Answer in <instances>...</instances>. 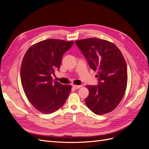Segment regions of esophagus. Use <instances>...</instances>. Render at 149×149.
<instances>
[{
  "label": "esophagus",
  "instance_id": "obj_1",
  "mask_svg": "<svg viewBox=\"0 0 149 149\" xmlns=\"http://www.w3.org/2000/svg\"><path fill=\"white\" fill-rule=\"evenodd\" d=\"M73 88L77 89L80 88L81 87H82V85H74V84H73Z\"/></svg>",
  "mask_w": 149,
  "mask_h": 149
}]
</instances>
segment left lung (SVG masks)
Segmentation results:
<instances>
[{"label": "left lung", "mask_w": 149, "mask_h": 149, "mask_svg": "<svg viewBox=\"0 0 149 149\" xmlns=\"http://www.w3.org/2000/svg\"><path fill=\"white\" fill-rule=\"evenodd\" d=\"M75 43L89 67L97 71L98 85L86 86L89 90L86 104L97 115L109 113L118 106L127 87V65L123 53L114 43L97 38Z\"/></svg>", "instance_id": "1"}]
</instances>
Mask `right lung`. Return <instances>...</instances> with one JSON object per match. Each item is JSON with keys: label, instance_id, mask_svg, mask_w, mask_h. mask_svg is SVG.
<instances>
[{"label": "right lung", "instance_id": "1", "mask_svg": "<svg viewBox=\"0 0 149 149\" xmlns=\"http://www.w3.org/2000/svg\"><path fill=\"white\" fill-rule=\"evenodd\" d=\"M73 43L48 39L35 43L25 54L20 68L22 85L29 101L42 113L59 109L71 92V85L53 82L52 76L59 71L62 56Z\"/></svg>", "mask_w": 149, "mask_h": 149}]
</instances>
